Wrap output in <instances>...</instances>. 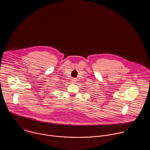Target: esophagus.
<instances>
[{
  "label": "esophagus",
  "mask_w": 150,
  "mask_h": 150,
  "mask_svg": "<svg viewBox=\"0 0 150 150\" xmlns=\"http://www.w3.org/2000/svg\"><path fill=\"white\" fill-rule=\"evenodd\" d=\"M76 82V79H75L73 78L72 79V83L73 84H75Z\"/></svg>",
  "instance_id": "esophagus-1"
}]
</instances>
